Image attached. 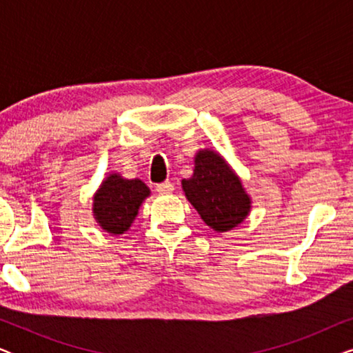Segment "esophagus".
Returning <instances> with one entry per match:
<instances>
[{
  "mask_svg": "<svg viewBox=\"0 0 353 353\" xmlns=\"http://www.w3.org/2000/svg\"><path fill=\"white\" fill-rule=\"evenodd\" d=\"M156 190L159 194H170L173 191V183L172 181H163V183H159L156 186Z\"/></svg>",
  "mask_w": 353,
  "mask_h": 353,
  "instance_id": "esophagus-1",
  "label": "esophagus"
}]
</instances>
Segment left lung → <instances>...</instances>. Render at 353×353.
I'll return each mask as SVG.
<instances>
[{
    "label": "left lung",
    "mask_w": 353,
    "mask_h": 353,
    "mask_svg": "<svg viewBox=\"0 0 353 353\" xmlns=\"http://www.w3.org/2000/svg\"><path fill=\"white\" fill-rule=\"evenodd\" d=\"M181 188L205 225L219 233L236 228L250 212L252 202L239 176L210 149L196 154L194 172Z\"/></svg>",
    "instance_id": "1"
}]
</instances>
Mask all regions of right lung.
<instances>
[{
    "label": "right lung",
    "instance_id": "1",
    "mask_svg": "<svg viewBox=\"0 0 353 353\" xmlns=\"http://www.w3.org/2000/svg\"><path fill=\"white\" fill-rule=\"evenodd\" d=\"M149 194V188L138 178L127 180L119 173H110L93 197L94 219L108 233L123 234Z\"/></svg>",
    "mask_w": 353,
    "mask_h": 353
}]
</instances>
